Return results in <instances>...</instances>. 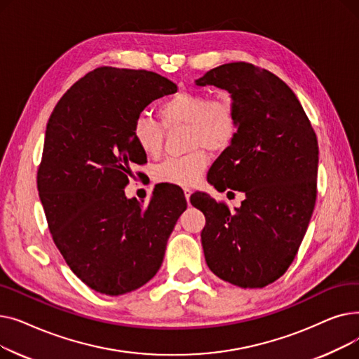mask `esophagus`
I'll return each mask as SVG.
<instances>
[{
	"label": "esophagus",
	"instance_id": "1",
	"mask_svg": "<svg viewBox=\"0 0 359 359\" xmlns=\"http://www.w3.org/2000/svg\"><path fill=\"white\" fill-rule=\"evenodd\" d=\"M183 192H184V198H186V201L189 202L191 195H192V189H191V187H183Z\"/></svg>",
	"mask_w": 359,
	"mask_h": 359
}]
</instances>
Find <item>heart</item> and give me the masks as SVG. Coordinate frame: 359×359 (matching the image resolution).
Here are the masks:
<instances>
[{
    "label": "heart",
    "mask_w": 359,
    "mask_h": 359,
    "mask_svg": "<svg viewBox=\"0 0 359 359\" xmlns=\"http://www.w3.org/2000/svg\"><path fill=\"white\" fill-rule=\"evenodd\" d=\"M158 116L165 129L186 126V140L192 151L183 157H170L154 170L160 183L194 186L208 167L210 151L231 145L238 128L234 102L227 97L211 99L203 91H179L158 106ZM132 138L147 157H157L164 144V129L145 113L132 123Z\"/></svg>",
    "instance_id": "obj_1"
}]
</instances>
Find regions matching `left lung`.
Returning a JSON list of instances; mask_svg holds the SVG:
<instances>
[{"mask_svg": "<svg viewBox=\"0 0 359 359\" xmlns=\"http://www.w3.org/2000/svg\"><path fill=\"white\" fill-rule=\"evenodd\" d=\"M195 83L227 90L238 115L237 134L214 163L210 183L246 195L231 211L198 192L210 202L208 212L191 198L206 219V265L233 285L263 288L287 272L309 227L317 195L314 129L294 91L268 69L224 64Z\"/></svg>", "mask_w": 359, "mask_h": 359, "instance_id": "left-lung-1", "label": "left lung"}]
</instances>
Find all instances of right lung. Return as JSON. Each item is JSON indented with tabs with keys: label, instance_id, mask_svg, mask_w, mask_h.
Listing matches in <instances>:
<instances>
[{
	"label": "right lung",
	"instance_id": "obj_1",
	"mask_svg": "<svg viewBox=\"0 0 359 359\" xmlns=\"http://www.w3.org/2000/svg\"><path fill=\"white\" fill-rule=\"evenodd\" d=\"M176 91L156 72L100 67L64 94L48 121L37 170L48 227L71 271L100 294L147 284L186 210L180 194L165 198L164 184L145 206L123 191L130 167L147 161L132 123L151 102Z\"/></svg>",
	"mask_w": 359,
	"mask_h": 359
}]
</instances>
